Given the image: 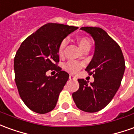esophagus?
Wrapping results in <instances>:
<instances>
[{"label": "esophagus", "instance_id": "obj_1", "mask_svg": "<svg viewBox=\"0 0 134 134\" xmlns=\"http://www.w3.org/2000/svg\"><path fill=\"white\" fill-rule=\"evenodd\" d=\"M69 78H70V80H76L77 79L76 76H75V75H70Z\"/></svg>", "mask_w": 134, "mask_h": 134}]
</instances>
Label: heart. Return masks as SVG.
<instances>
[{"instance_id": "b5f03b06", "label": "heart", "mask_w": 134, "mask_h": 134, "mask_svg": "<svg viewBox=\"0 0 134 134\" xmlns=\"http://www.w3.org/2000/svg\"><path fill=\"white\" fill-rule=\"evenodd\" d=\"M77 41L78 43V45L80 46V49L83 51H86V50H90L91 48V42L89 39L86 37H79L77 38ZM67 46V41L63 40L59 44V48H58V53L59 55L62 56L64 53V50ZM83 64L76 62V61H69L67 62L66 64H64V69L67 70L68 72L70 73H75L78 70H80Z\"/></svg>"}]
</instances>
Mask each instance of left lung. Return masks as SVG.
<instances>
[{"instance_id":"8db88e82","label":"left lung","mask_w":134,"mask_h":134,"mask_svg":"<svg viewBox=\"0 0 134 134\" xmlns=\"http://www.w3.org/2000/svg\"><path fill=\"white\" fill-rule=\"evenodd\" d=\"M93 38V57L86 70L94 81L78 79L79 89L72 93L77 107L86 113L98 112L109 104L119 88L125 72V60L119 45L100 27L80 28Z\"/></svg>"}]
</instances>
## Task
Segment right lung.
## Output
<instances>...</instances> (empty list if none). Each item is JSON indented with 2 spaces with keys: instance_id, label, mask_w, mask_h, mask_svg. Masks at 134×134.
I'll use <instances>...</instances> for the list:
<instances>
[{
  "instance_id": "1",
  "label": "right lung",
  "mask_w": 134,
  "mask_h": 134,
  "mask_svg": "<svg viewBox=\"0 0 134 134\" xmlns=\"http://www.w3.org/2000/svg\"><path fill=\"white\" fill-rule=\"evenodd\" d=\"M77 27L48 23L21 43L14 62L15 82L26 106L35 113L45 114L56 107L69 74L57 67L61 42ZM54 69V76L46 72Z\"/></svg>"
}]
</instances>
